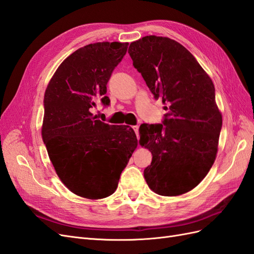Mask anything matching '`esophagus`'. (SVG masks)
<instances>
[{
  "label": "esophagus",
  "mask_w": 254,
  "mask_h": 254,
  "mask_svg": "<svg viewBox=\"0 0 254 254\" xmlns=\"http://www.w3.org/2000/svg\"><path fill=\"white\" fill-rule=\"evenodd\" d=\"M133 130H134V132H135V134H136V136H137V139H139V126H132L131 127Z\"/></svg>",
  "instance_id": "obj_1"
}]
</instances>
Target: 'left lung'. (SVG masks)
Listing matches in <instances>:
<instances>
[{"mask_svg": "<svg viewBox=\"0 0 254 254\" xmlns=\"http://www.w3.org/2000/svg\"><path fill=\"white\" fill-rule=\"evenodd\" d=\"M128 53L156 99L161 124H142L140 144L152 153L144 178L155 193L178 196L196 188L216 157L222 118L213 81L191 54L166 37L146 36Z\"/></svg>", "mask_w": 254, "mask_h": 254, "instance_id": "left-lung-1", "label": "left lung"}]
</instances>
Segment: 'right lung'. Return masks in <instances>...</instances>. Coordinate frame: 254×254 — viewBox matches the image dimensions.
<instances>
[{"label": "right lung", "mask_w": 254, "mask_h": 254, "mask_svg": "<svg viewBox=\"0 0 254 254\" xmlns=\"http://www.w3.org/2000/svg\"><path fill=\"white\" fill-rule=\"evenodd\" d=\"M128 43L98 42L71 54L59 65L44 94L42 139L55 171L74 194L108 197L137 145L128 126H113L92 114L110 105L107 83Z\"/></svg>", "instance_id": "obj_1"}]
</instances>
